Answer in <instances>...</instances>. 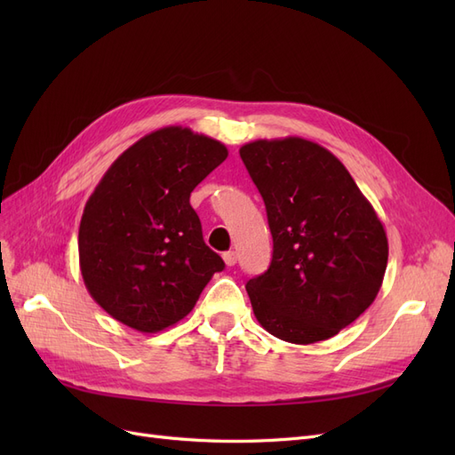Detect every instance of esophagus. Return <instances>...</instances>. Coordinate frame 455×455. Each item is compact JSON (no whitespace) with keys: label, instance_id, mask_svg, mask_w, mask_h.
<instances>
[{"label":"esophagus","instance_id":"34e87169","mask_svg":"<svg viewBox=\"0 0 455 455\" xmlns=\"http://www.w3.org/2000/svg\"><path fill=\"white\" fill-rule=\"evenodd\" d=\"M224 261H226V266H235L237 264V252L235 251H228V252H224Z\"/></svg>","mask_w":455,"mask_h":455}]
</instances>
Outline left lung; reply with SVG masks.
I'll return each instance as SVG.
<instances>
[{
	"instance_id": "obj_1",
	"label": "left lung",
	"mask_w": 455,
	"mask_h": 455,
	"mask_svg": "<svg viewBox=\"0 0 455 455\" xmlns=\"http://www.w3.org/2000/svg\"><path fill=\"white\" fill-rule=\"evenodd\" d=\"M239 154L273 237L267 271L246 283L258 323L299 346L336 336L381 288L389 256L381 220L319 144L286 136L249 142Z\"/></svg>"
}]
</instances>
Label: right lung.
I'll list each match as a JSON object with an SVG mask.
<instances>
[{
    "label": "right lung",
    "instance_id": "right-lung-1",
    "mask_svg": "<svg viewBox=\"0 0 455 455\" xmlns=\"http://www.w3.org/2000/svg\"><path fill=\"white\" fill-rule=\"evenodd\" d=\"M226 157L222 142L163 127L123 151L94 188L79 224V269L116 321L144 334L169 328L224 269L189 196Z\"/></svg>",
    "mask_w": 455,
    "mask_h": 455
}]
</instances>
